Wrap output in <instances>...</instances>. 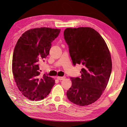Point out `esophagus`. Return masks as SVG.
Listing matches in <instances>:
<instances>
[{
  "instance_id": "34e87169",
  "label": "esophagus",
  "mask_w": 127,
  "mask_h": 127,
  "mask_svg": "<svg viewBox=\"0 0 127 127\" xmlns=\"http://www.w3.org/2000/svg\"><path fill=\"white\" fill-rule=\"evenodd\" d=\"M65 77H57V79L58 80H63L64 79H65Z\"/></svg>"
}]
</instances>
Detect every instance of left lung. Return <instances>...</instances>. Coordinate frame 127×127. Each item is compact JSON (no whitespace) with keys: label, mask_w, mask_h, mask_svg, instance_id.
Segmentation results:
<instances>
[{"label":"left lung","mask_w":127,"mask_h":127,"mask_svg":"<svg viewBox=\"0 0 127 127\" xmlns=\"http://www.w3.org/2000/svg\"><path fill=\"white\" fill-rule=\"evenodd\" d=\"M64 36L74 65L81 64V77H71L72 86L66 92L68 100L79 106L97 100L110 78L112 62L104 38L91 27L66 28Z\"/></svg>","instance_id":"8db88e82"}]
</instances>
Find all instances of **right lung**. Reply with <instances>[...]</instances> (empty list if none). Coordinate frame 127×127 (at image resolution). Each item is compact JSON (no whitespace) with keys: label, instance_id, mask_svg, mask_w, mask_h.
I'll return each instance as SVG.
<instances>
[{"label":"right lung","instance_id":"right-lung-1","mask_svg":"<svg viewBox=\"0 0 127 127\" xmlns=\"http://www.w3.org/2000/svg\"><path fill=\"white\" fill-rule=\"evenodd\" d=\"M60 32L61 29L35 28L23 33L17 42L12 73L18 90L28 99H44L55 84V79L48 75L40 76L39 63L49 54L51 42Z\"/></svg>","mask_w":127,"mask_h":127}]
</instances>
